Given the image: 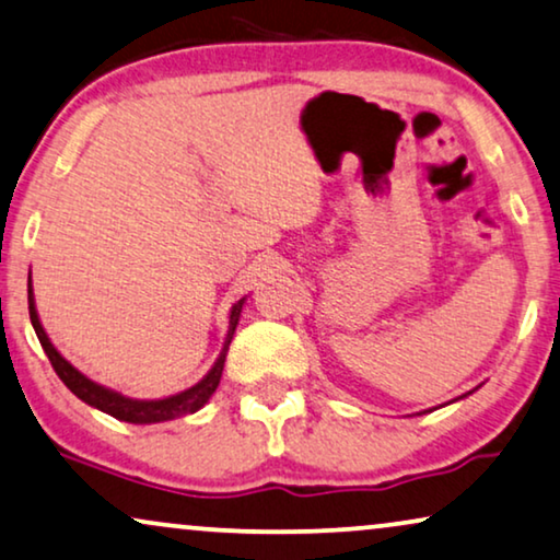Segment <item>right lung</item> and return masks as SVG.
<instances>
[{
	"instance_id": "add662e5",
	"label": "right lung",
	"mask_w": 560,
	"mask_h": 560,
	"mask_svg": "<svg viewBox=\"0 0 560 560\" xmlns=\"http://www.w3.org/2000/svg\"><path fill=\"white\" fill-rule=\"evenodd\" d=\"M27 303H30V320H33V328H35L37 339H40V343H43L45 354H48V359H50L52 370H56L58 377L63 380V385L71 389L75 397H81L83 402L94 405V408H98V410L109 412V416H114L117 420H127V423H163V420H175L180 416H188V412H196L198 408H203V405L209 402V397L217 393L221 372H224L226 349H229V343H232L236 324H240V313H242L244 301H240L232 308L224 351H221V357L217 359V364H213V370L206 374L198 385L186 389V393L165 397V400H129V397L112 393V389H106L102 385H96V382H91L89 377H83L75 366L68 364L66 359L58 354L48 336H45L40 318H37L35 303H33V285H30V280H27Z\"/></svg>"
}]
</instances>
